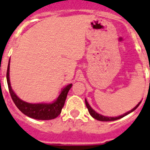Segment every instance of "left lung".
<instances>
[{
    "label": "left lung",
    "mask_w": 150,
    "mask_h": 150,
    "mask_svg": "<svg viewBox=\"0 0 150 150\" xmlns=\"http://www.w3.org/2000/svg\"><path fill=\"white\" fill-rule=\"evenodd\" d=\"M85 102H86V107L88 108V110H89V114L91 115L93 118L96 119V120H98V121H116V120H118V119L121 118V117H123L126 116V115H128V114H129L130 113H132V111H134L136 108H137L139 106V104L141 103V101H140L139 103H138L136 106H135L134 108H132V109L131 110H129V111L126 112V113H125L124 114H121V115H120V116H117V117H106V116H103V115H102V114H98V113H96L95 110H94L93 108H92L90 106H89V103L87 102L86 99L85 100Z\"/></svg>",
    "instance_id": "1"
}]
</instances>
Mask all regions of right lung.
<instances>
[{
    "mask_svg": "<svg viewBox=\"0 0 150 150\" xmlns=\"http://www.w3.org/2000/svg\"><path fill=\"white\" fill-rule=\"evenodd\" d=\"M9 71H10V60L8 62V70H7V82H8V89L16 107L25 115L32 118L36 119V120H51V119L56 118L57 117L61 114V110L64 105L68 93L72 86V84L68 85L61 89L58 97L52 103H30L25 102L21 100L15 93V92L13 91L12 88L11 86Z\"/></svg>",
    "mask_w": 150,
    "mask_h": 150,
    "instance_id": "1",
    "label": "right lung"
}]
</instances>
